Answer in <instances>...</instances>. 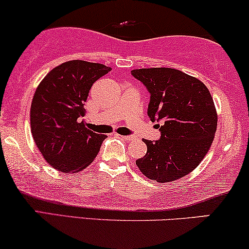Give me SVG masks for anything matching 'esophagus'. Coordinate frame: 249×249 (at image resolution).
Masks as SVG:
<instances>
[{"label":"esophagus","mask_w":249,"mask_h":249,"mask_svg":"<svg viewBox=\"0 0 249 249\" xmlns=\"http://www.w3.org/2000/svg\"><path fill=\"white\" fill-rule=\"evenodd\" d=\"M121 137L125 139V141H132V139H135L134 136H121Z\"/></svg>","instance_id":"34e87169"}]
</instances>
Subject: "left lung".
<instances>
[{
  "label": "left lung",
  "instance_id": "8db88e82",
  "mask_svg": "<svg viewBox=\"0 0 249 249\" xmlns=\"http://www.w3.org/2000/svg\"><path fill=\"white\" fill-rule=\"evenodd\" d=\"M151 93L147 113L163 120L161 138L147 145L144 158L136 161L145 177L171 182L195 170L212 145L217 113L209 88L197 78L171 68L132 70Z\"/></svg>",
  "mask_w": 249,
  "mask_h": 249
}]
</instances>
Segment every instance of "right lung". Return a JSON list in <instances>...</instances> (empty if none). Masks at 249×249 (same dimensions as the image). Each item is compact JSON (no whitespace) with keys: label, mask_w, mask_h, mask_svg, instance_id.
<instances>
[{"label":"right lung","mask_w":249,"mask_h":249,"mask_svg":"<svg viewBox=\"0 0 249 249\" xmlns=\"http://www.w3.org/2000/svg\"><path fill=\"white\" fill-rule=\"evenodd\" d=\"M110 67L83 60L53 68L40 81L30 107V129L40 154L63 173L83 171L94 161L105 135L85 127L89 89Z\"/></svg>","instance_id":"1"}]
</instances>
